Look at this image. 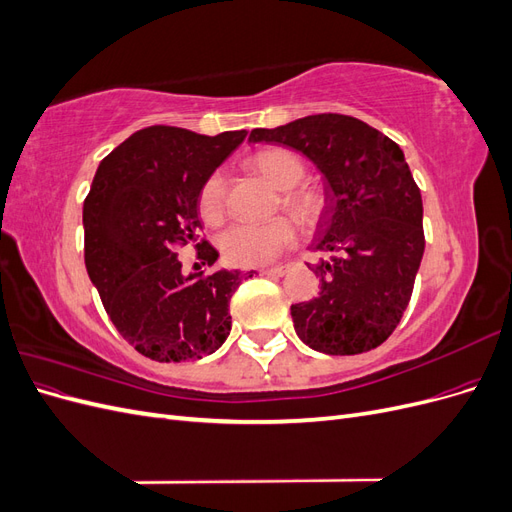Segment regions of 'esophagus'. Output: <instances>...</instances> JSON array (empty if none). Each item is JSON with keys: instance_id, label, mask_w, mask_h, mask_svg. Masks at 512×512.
Returning a JSON list of instances; mask_svg holds the SVG:
<instances>
[{"instance_id": "1", "label": "esophagus", "mask_w": 512, "mask_h": 512, "mask_svg": "<svg viewBox=\"0 0 512 512\" xmlns=\"http://www.w3.org/2000/svg\"><path fill=\"white\" fill-rule=\"evenodd\" d=\"M260 273H262V275H277V277H282V275L288 273V265H277V267H271V269H262Z\"/></svg>"}]
</instances>
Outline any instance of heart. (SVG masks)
<instances>
[{"label": "heart", "mask_w": 512, "mask_h": 512, "mask_svg": "<svg viewBox=\"0 0 512 512\" xmlns=\"http://www.w3.org/2000/svg\"><path fill=\"white\" fill-rule=\"evenodd\" d=\"M250 166L256 173L271 183L280 192V205L288 211L301 226L312 228L327 211V194L314 185L301 183L305 179L307 168L303 160L288 149L271 147L262 149L252 156ZM226 205V181L222 173H211L198 190L196 207L198 215L205 224H220L224 218ZM297 237V228L292 220L273 218L265 224H232L228 226L220 239L218 247L226 262L235 267H258L280 256L286 247L292 245Z\"/></svg>", "instance_id": "b5f03b06"}]
</instances>
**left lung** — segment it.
I'll return each instance as SVG.
<instances>
[{"instance_id": "8db88e82", "label": "left lung", "mask_w": 512, "mask_h": 512, "mask_svg": "<svg viewBox=\"0 0 512 512\" xmlns=\"http://www.w3.org/2000/svg\"><path fill=\"white\" fill-rule=\"evenodd\" d=\"M252 143L301 151L327 179L312 267L318 297L290 307L294 331L324 354H361L395 331L425 252L423 200L399 145L365 121L320 113L256 128Z\"/></svg>"}]
</instances>
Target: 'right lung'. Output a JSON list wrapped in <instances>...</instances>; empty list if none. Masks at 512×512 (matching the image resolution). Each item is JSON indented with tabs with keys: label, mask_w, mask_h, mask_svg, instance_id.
Returning a JSON list of instances; mask_svg holds the SVG:
<instances>
[{
	"label": "right lung",
	"mask_w": 512,
	"mask_h": 512,
	"mask_svg": "<svg viewBox=\"0 0 512 512\" xmlns=\"http://www.w3.org/2000/svg\"><path fill=\"white\" fill-rule=\"evenodd\" d=\"M245 130L203 136L173 126L134 132L100 162L83 205L85 267L108 318L151 361L181 363L218 350L230 333L239 271L181 273L179 250L213 265L196 198Z\"/></svg>",
	"instance_id": "right-lung-1"
}]
</instances>
